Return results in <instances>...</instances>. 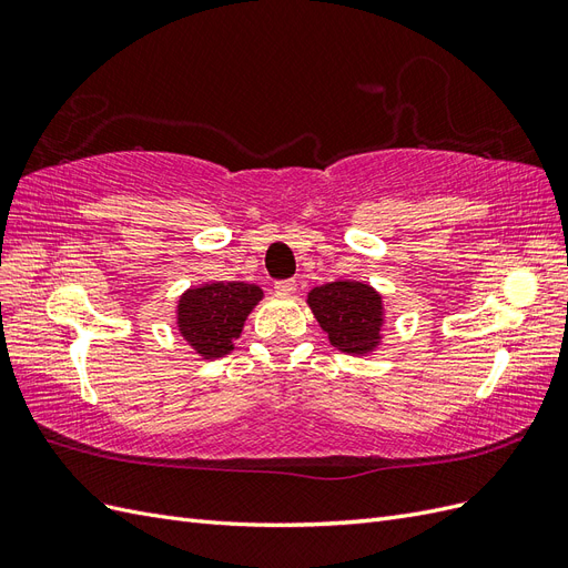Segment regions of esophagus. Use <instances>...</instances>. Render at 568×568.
Segmentation results:
<instances>
[{
	"label": "esophagus",
	"instance_id": "1",
	"mask_svg": "<svg viewBox=\"0 0 568 568\" xmlns=\"http://www.w3.org/2000/svg\"><path fill=\"white\" fill-rule=\"evenodd\" d=\"M296 288H298L296 280H284V282H277V284H274V291H277V294H284V296L296 294Z\"/></svg>",
	"mask_w": 568,
	"mask_h": 568
}]
</instances>
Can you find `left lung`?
Wrapping results in <instances>:
<instances>
[{
	"instance_id": "1",
	"label": "left lung",
	"mask_w": 568,
	"mask_h": 568,
	"mask_svg": "<svg viewBox=\"0 0 568 568\" xmlns=\"http://www.w3.org/2000/svg\"><path fill=\"white\" fill-rule=\"evenodd\" d=\"M307 305L341 353L367 355L382 343L384 303L369 284L338 280L315 286L307 294Z\"/></svg>"
}]
</instances>
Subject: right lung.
<instances>
[{
  "instance_id": "add662e5",
  "label": "right lung",
  "mask_w": 568,
  "mask_h": 568,
  "mask_svg": "<svg viewBox=\"0 0 568 568\" xmlns=\"http://www.w3.org/2000/svg\"><path fill=\"white\" fill-rule=\"evenodd\" d=\"M263 298V288L244 282H211L184 291L178 303V329L203 359L234 348L248 313Z\"/></svg>"
}]
</instances>
